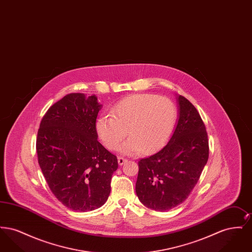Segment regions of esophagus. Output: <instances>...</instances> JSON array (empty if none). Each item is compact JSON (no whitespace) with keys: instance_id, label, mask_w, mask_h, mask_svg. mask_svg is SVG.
<instances>
[{"instance_id":"obj_1","label":"esophagus","mask_w":252,"mask_h":252,"mask_svg":"<svg viewBox=\"0 0 252 252\" xmlns=\"http://www.w3.org/2000/svg\"><path fill=\"white\" fill-rule=\"evenodd\" d=\"M127 161V159L126 158H123V157H118V163L120 164V165H123L125 162H126Z\"/></svg>"}]
</instances>
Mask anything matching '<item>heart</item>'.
<instances>
[{
    "label": "heart",
    "instance_id": "heart-1",
    "mask_svg": "<svg viewBox=\"0 0 252 252\" xmlns=\"http://www.w3.org/2000/svg\"><path fill=\"white\" fill-rule=\"evenodd\" d=\"M177 118V107L170 98L150 94H133L117 103L111 116H101L96 123V130L109 150L117 149L128 134L130 138L121 146V152L134 154L143 150L150 153L167 143Z\"/></svg>",
    "mask_w": 252,
    "mask_h": 252
}]
</instances>
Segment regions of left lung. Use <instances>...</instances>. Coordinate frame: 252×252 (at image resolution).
<instances>
[{
	"instance_id": "left-lung-1",
	"label": "left lung",
	"mask_w": 252,
	"mask_h": 252,
	"mask_svg": "<svg viewBox=\"0 0 252 252\" xmlns=\"http://www.w3.org/2000/svg\"><path fill=\"white\" fill-rule=\"evenodd\" d=\"M180 118L168 144L141 158L136 193L145 207L165 212L183 203L200 178L209 158V140L197 109L178 96Z\"/></svg>"
}]
</instances>
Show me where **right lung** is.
Wrapping results in <instances>:
<instances>
[{
    "mask_svg": "<svg viewBox=\"0 0 252 252\" xmlns=\"http://www.w3.org/2000/svg\"><path fill=\"white\" fill-rule=\"evenodd\" d=\"M100 108L95 95L69 94L48 108L37 130V161L49 188L75 212L105 204L118 168L117 157L97 140Z\"/></svg>",
    "mask_w": 252,
    "mask_h": 252,
    "instance_id": "right-lung-1",
    "label": "right lung"
}]
</instances>
